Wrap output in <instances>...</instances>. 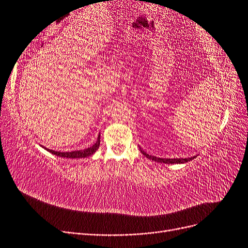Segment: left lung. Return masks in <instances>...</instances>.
<instances>
[{
  "instance_id": "1",
  "label": "left lung",
  "mask_w": 248,
  "mask_h": 248,
  "mask_svg": "<svg viewBox=\"0 0 248 248\" xmlns=\"http://www.w3.org/2000/svg\"><path fill=\"white\" fill-rule=\"evenodd\" d=\"M140 151L144 154L147 158L154 160L156 162H160V163H170V164H174V163H185V162H188L192 159L196 158L197 156H193V157H188V158H160V157H155L152 155H149L147 154L144 150H141V148H140Z\"/></svg>"
}]
</instances>
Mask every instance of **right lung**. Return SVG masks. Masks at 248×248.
<instances>
[{
  "instance_id": "1",
  "label": "right lung",
  "mask_w": 248,
  "mask_h": 248,
  "mask_svg": "<svg viewBox=\"0 0 248 248\" xmlns=\"http://www.w3.org/2000/svg\"><path fill=\"white\" fill-rule=\"evenodd\" d=\"M99 145H100V133H99L98 138H97V140L95 144L87 149H84V150H78V151H71V152H60V151H55V150L47 149L43 146H42V148L46 149V151L50 152L51 154L60 156V157H64V158H84V157H88V156H91L92 154H94L97 151V149L99 148Z\"/></svg>"
}]
</instances>
